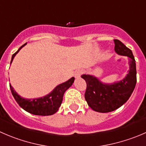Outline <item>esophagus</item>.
<instances>
[{
  "label": "esophagus",
  "mask_w": 146,
  "mask_h": 146,
  "mask_svg": "<svg viewBox=\"0 0 146 146\" xmlns=\"http://www.w3.org/2000/svg\"><path fill=\"white\" fill-rule=\"evenodd\" d=\"M82 73H83V72H82V70H77V71L76 72V73H75V78H79L80 77V76H81V74Z\"/></svg>",
  "instance_id": "obj_1"
}]
</instances>
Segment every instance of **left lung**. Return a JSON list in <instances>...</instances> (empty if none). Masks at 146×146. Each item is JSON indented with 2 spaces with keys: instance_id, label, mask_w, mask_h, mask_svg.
<instances>
[{
  "instance_id": "8db88e82",
  "label": "left lung",
  "mask_w": 146,
  "mask_h": 146,
  "mask_svg": "<svg viewBox=\"0 0 146 146\" xmlns=\"http://www.w3.org/2000/svg\"><path fill=\"white\" fill-rule=\"evenodd\" d=\"M115 51L129 59L130 69L123 80L113 83H103L91 75H82L87 84L85 98L93 111L108 113L122 106L129 99L137 81L135 60L132 51L119 40L115 39Z\"/></svg>"
}]
</instances>
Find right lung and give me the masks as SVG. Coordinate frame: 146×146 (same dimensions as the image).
<instances>
[{
  "label": "right lung",
  "mask_w": 146,
  "mask_h": 146,
  "mask_svg": "<svg viewBox=\"0 0 146 146\" xmlns=\"http://www.w3.org/2000/svg\"><path fill=\"white\" fill-rule=\"evenodd\" d=\"M27 43H25L21 46L19 49L13 55L11 63L13 62L15 55ZM74 80L75 78L72 77L65 83L56 86L53 91L50 92L49 94L38 98H23L15 92L11 84H10V88L15 101L25 111L36 115H50L56 113L58 111L59 107L63 101V97L65 92L73 85Z\"/></svg>",
  "instance_id": "right-lung-1"
}]
</instances>
